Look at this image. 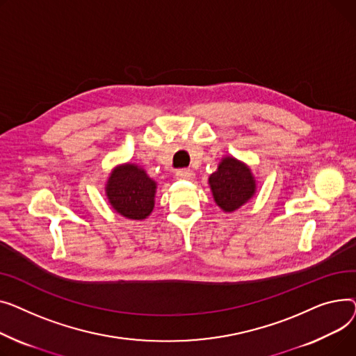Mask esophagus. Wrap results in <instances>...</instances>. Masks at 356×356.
<instances>
[{
	"label": "esophagus",
	"mask_w": 356,
	"mask_h": 356,
	"mask_svg": "<svg viewBox=\"0 0 356 356\" xmlns=\"http://www.w3.org/2000/svg\"><path fill=\"white\" fill-rule=\"evenodd\" d=\"M175 175H177L178 179H186V181H190V179L194 178L195 174H194L191 170H188V168H181V170H178V171L175 172Z\"/></svg>",
	"instance_id": "1"
}]
</instances>
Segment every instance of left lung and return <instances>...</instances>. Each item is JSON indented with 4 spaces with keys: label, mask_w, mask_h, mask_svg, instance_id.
Here are the masks:
<instances>
[{
    "label": "left lung",
    "mask_w": 356,
    "mask_h": 356,
    "mask_svg": "<svg viewBox=\"0 0 356 356\" xmlns=\"http://www.w3.org/2000/svg\"><path fill=\"white\" fill-rule=\"evenodd\" d=\"M216 202L224 211H234L253 197L256 182L248 166L234 158H225L208 179Z\"/></svg>",
    "instance_id": "left-lung-1"
}]
</instances>
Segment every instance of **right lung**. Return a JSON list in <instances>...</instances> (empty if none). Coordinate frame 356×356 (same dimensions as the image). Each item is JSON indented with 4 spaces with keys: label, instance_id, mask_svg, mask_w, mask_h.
Returning <instances> with one entry per match:
<instances>
[{
    "label": "right lung",
    "instance_id": "1",
    "mask_svg": "<svg viewBox=\"0 0 356 356\" xmlns=\"http://www.w3.org/2000/svg\"><path fill=\"white\" fill-rule=\"evenodd\" d=\"M156 182L136 165L116 168L106 185L109 202L127 218L143 220L154 210Z\"/></svg>",
    "mask_w": 356,
    "mask_h": 356
}]
</instances>
